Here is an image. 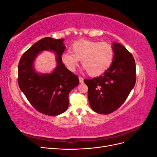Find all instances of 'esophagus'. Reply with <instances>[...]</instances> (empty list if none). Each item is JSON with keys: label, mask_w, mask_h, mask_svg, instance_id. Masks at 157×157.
Returning a JSON list of instances; mask_svg holds the SVG:
<instances>
[{"label": "esophagus", "mask_w": 157, "mask_h": 157, "mask_svg": "<svg viewBox=\"0 0 157 157\" xmlns=\"http://www.w3.org/2000/svg\"><path fill=\"white\" fill-rule=\"evenodd\" d=\"M78 78H79V82H80V83H83V82H84V79H83V78L79 77Z\"/></svg>", "instance_id": "34e87169"}]
</instances>
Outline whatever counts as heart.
Instances as JSON below:
<instances>
[{"instance_id": "b5f03b06", "label": "heart", "mask_w": 157, "mask_h": 157, "mask_svg": "<svg viewBox=\"0 0 157 157\" xmlns=\"http://www.w3.org/2000/svg\"><path fill=\"white\" fill-rule=\"evenodd\" d=\"M71 52L61 55L63 63L71 71H75L81 59L82 65L89 75L96 77L109 69L114 59V50L107 42L80 40L71 46Z\"/></svg>"}]
</instances>
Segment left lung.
<instances>
[{
	"instance_id": "obj_1",
	"label": "left lung",
	"mask_w": 157,
	"mask_h": 157,
	"mask_svg": "<svg viewBox=\"0 0 157 157\" xmlns=\"http://www.w3.org/2000/svg\"><path fill=\"white\" fill-rule=\"evenodd\" d=\"M114 59L111 67L98 77L84 79L92 110L108 115L125 101L136 84V63L125 47L113 42Z\"/></svg>"
}]
</instances>
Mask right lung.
Segmentation results:
<instances>
[{
  "mask_svg": "<svg viewBox=\"0 0 157 157\" xmlns=\"http://www.w3.org/2000/svg\"><path fill=\"white\" fill-rule=\"evenodd\" d=\"M64 39L45 37L23 54L18 65V85L36 110L46 115L62 114L69 106V94L79 83L77 75L65 67L61 55ZM43 51L54 52L56 67L50 74L38 73L34 67L37 56Z\"/></svg>",
  "mask_w": 157,
  "mask_h": 157,
  "instance_id": "obj_1",
  "label": "right lung"
}]
</instances>
